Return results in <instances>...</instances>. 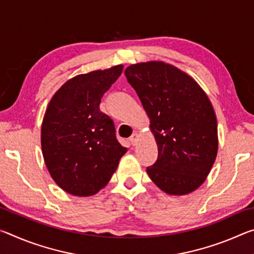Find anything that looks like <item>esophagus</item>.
<instances>
[{"label":"esophagus","instance_id":"1","mask_svg":"<svg viewBox=\"0 0 254 254\" xmlns=\"http://www.w3.org/2000/svg\"><path fill=\"white\" fill-rule=\"evenodd\" d=\"M137 139H139V134L137 133H133V134L130 136V142L132 145H135L137 142Z\"/></svg>","mask_w":254,"mask_h":254}]
</instances>
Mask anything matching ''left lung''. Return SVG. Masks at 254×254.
Here are the masks:
<instances>
[{
	"label": "left lung",
	"instance_id": "1",
	"mask_svg": "<svg viewBox=\"0 0 254 254\" xmlns=\"http://www.w3.org/2000/svg\"><path fill=\"white\" fill-rule=\"evenodd\" d=\"M150 119L158 145L150 179L169 195L196 190L217 154L216 115L194 78L163 62L140 63L124 70Z\"/></svg>",
	"mask_w": 254,
	"mask_h": 254
}]
</instances>
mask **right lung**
Here are the masks:
<instances>
[{
	"label": "right lung",
	"instance_id": "add662e5",
	"mask_svg": "<svg viewBox=\"0 0 254 254\" xmlns=\"http://www.w3.org/2000/svg\"><path fill=\"white\" fill-rule=\"evenodd\" d=\"M123 66L75 76L51 98L41 126V149L51 178L68 194L95 195L110 182L127 148L101 98Z\"/></svg>",
	"mask_w": 254,
	"mask_h": 254
}]
</instances>
